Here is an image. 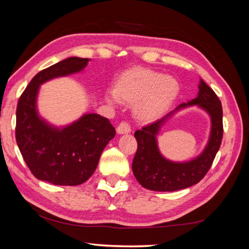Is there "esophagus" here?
<instances>
[{
	"label": "esophagus",
	"mask_w": 249,
	"mask_h": 249,
	"mask_svg": "<svg viewBox=\"0 0 249 249\" xmlns=\"http://www.w3.org/2000/svg\"><path fill=\"white\" fill-rule=\"evenodd\" d=\"M116 132L118 134H128L131 133V126H129L128 123H126V122H121L120 125L117 126Z\"/></svg>",
	"instance_id": "1"
}]
</instances>
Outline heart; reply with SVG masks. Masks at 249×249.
I'll return each instance as SVG.
<instances>
[{"mask_svg": "<svg viewBox=\"0 0 249 249\" xmlns=\"http://www.w3.org/2000/svg\"><path fill=\"white\" fill-rule=\"evenodd\" d=\"M180 92V84L171 75L136 68L117 78L113 93L106 95L109 104L134 105V115L142 123H153L167 112Z\"/></svg>", "mask_w": 249, "mask_h": 249, "instance_id": "heart-1", "label": "heart"}]
</instances>
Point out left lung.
<instances>
[{
    "label": "left lung",
    "instance_id": "1",
    "mask_svg": "<svg viewBox=\"0 0 249 249\" xmlns=\"http://www.w3.org/2000/svg\"><path fill=\"white\" fill-rule=\"evenodd\" d=\"M199 92L194 100L180 104L175 110L154 123L136 131L137 151L134 156L132 169L142 186L156 192H174L191 187L198 183L211 168L223 139V107L214 90L203 80L198 85ZM197 105L211 116L212 128L209 143L196 159L176 163L161 155L157 147L156 136L168 117L177 110Z\"/></svg>",
    "mask_w": 249,
    "mask_h": 249
}]
</instances>
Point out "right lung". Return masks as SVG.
<instances>
[{
	"instance_id": "obj_1",
	"label": "right lung",
	"mask_w": 249,
	"mask_h": 249,
	"mask_svg": "<svg viewBox=\"0 0 249 249\" xmlns=\"http://www.w3.org/2000/svg\"><path fill=\"white\" fill-rule=\"evenodd\" d=\"M89 61L73 56L41 71L19 97L15 139L27 167L39 180L61 186L84 183L95 172L102 152L115 136L114 126L98 114H85L58 128L37 113L39 86L52 78L81 72Z\"/></svg>"
}]
</instances>
